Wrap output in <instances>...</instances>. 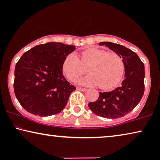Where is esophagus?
<instances>
[{
    "instance_id": "1",
    "label": "esophagus",
    "mask_w": 160,
    "mask_h": 160,
    "mask_svg": "<svg viewBox=\"0 0 160 160\" xmlns=\"http://www.w3.org/2000/svg\"><path fill=\"white\" fill-rule=\"evenodd\" d=\"M76 89L77 90H80V91H83V92H85L87 90V88H82V87H76Z\"/></svg>"
}]
</instances>
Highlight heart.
<instances>
[{"instance_id": "obj_1", "label": "heart", "mask_w": 160, "mask_h": 160, "mask_svg": "<svg viewBox=\"0 0 160 160\" xmlns=\"http://www.w3.org/2000/svg\"><path fill=\"white\" fill-rule=\"evenodd\" d=\"M90 74L79 80L84 85H98L102 89H111L121 81L124 71L123 60L117 53L92 47L81 52L80 59L75 54L66 56L62 71L71 82H75L87 72Z\"/></svg>"}]
</instances>
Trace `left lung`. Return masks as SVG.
<instances>
[{
  "instance_id": "8db88e82",
  "label": "left lung",
  "mask_w": 160,
  "mask_h": 160,
  "mask_svg": "<svg viewBox=\"0 0 160 160\" xmlns=\"http://www.w3.org/2000/svg\"><path fill=\"white\" fill-rule=\"evenodd\" d=\"M106 44L122 57L125 74L122 85L114 90L100 92L98 99L90 102L89 107L96 115L104 118L117 119L128 114L139 103L144 93V64L136 53L124 46L111 42H100Z\"/></svg>"
}]
</instances>
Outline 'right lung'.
<instances>
[{"mask_svg": "<svg viewBox=\"0 0 160 160\" xmlns=\"http://www.w3.org/2000/svg\"><path fill=\"white\" fill-rule=\"evenodd\" d=\"M75 49L52 42L37 45L22 54L15 66L14 90L24 109L48 117L65 108L76 87L62 75V64Z\"/></svg>", "mask_w": 160, "mask_h": 160, "instance_id": "obj_1", "label": "right lung"}]
</instances>
